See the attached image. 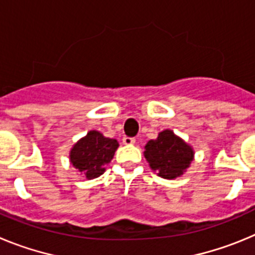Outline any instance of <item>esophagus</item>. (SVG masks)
I'll return each instance as SVG.
<instances>
[{
  "label": "esophagus",
  "mask_w": 255,
  "mask_h": 255,
  "mask_svg": "<svg viewBox=\"0 0 255 255\" xmlns=\"http://www.w3.org/2000/svg\"><path fill=\"white\" fill-rule=\"evenodd\" d=\"M123 143L126 144V145H131V144L135 143V138H131V136H124Z\"/></svg>",
  "instance_id": "esophagus-1"
}]
</instances>
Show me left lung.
I'll list each match as a JSON object with an SVG mask.
<instances>
[{"instance_id":"8db88e82","label":"left lung","mask_w":255,"mask_h":255,"mask_svg":"<svg viewBox=\"0 0 255 255\" xmlns=\"http://www.w3.org/2000/svg\"><path fill=\"white\" fill-rule=\"evenodd\" d=\"M144 155L158 176L175 179L189 167L194 153L190 145L171 130H164L155 140L148 141Z\"/></svg>"}]
</instances>
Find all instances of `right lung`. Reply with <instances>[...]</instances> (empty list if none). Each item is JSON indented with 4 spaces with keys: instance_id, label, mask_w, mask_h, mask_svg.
I'll use <instances>...</instances> for the list:
<instances>
[{
    "instance_id": "right-lung-1",
    "label": "right lung",
    "mask_w": 255,
    "mask_h": 255,
    "mask_svg": "<svg viewBox=\"0 0 255 255\" xmlns=\"http://www.w3.org/2000/svg\"><path fill=\"white\" fill-rule=\"evenodd\" d=\"M119 143L92 130L70 152V161L87 179H96L105 172V166L114 158Z\"/></svg>"
}]
</instances>
